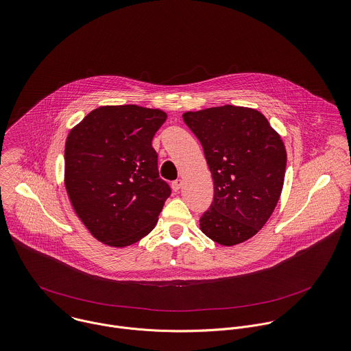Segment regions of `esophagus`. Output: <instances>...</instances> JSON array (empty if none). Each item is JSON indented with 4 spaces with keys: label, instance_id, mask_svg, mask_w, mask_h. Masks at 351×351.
<instances>
[{
    "label": "esophagus",
    "instance_id": "1",
    "mask_svg": "<svg viewBox=\"0 0 351 351\" xmlns=\"http://www.w3.org/2000/svg\"><path fill=\"white\" fill-rule=\"evenodd\" d=\"M182 183H183L182 179H178V180L172 182V190H173L175 193H178V191L182 189Z\"/></svg>",
    "mask_w": 351,
    "mask_h": 351
}]
</instances>
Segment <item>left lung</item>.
<instances>
[{"mask_svg": "<svg viewBox=\"0 0 351 351\" xmlns=\"http://www.w3.org/2000/svg\"><path fill=\"white\" fill-rule=\"evenodd\" d=\"M201 142L214 183V199L201 221L213 241L232 247L254 237L280 201L286 149L255 108L221 106L183 114Z\"/></svg>", "mask_w": 351, "mask_h": 351, "instance_id": "1", "label": "left lung"}]
</instances>
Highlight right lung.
<instances>
[{"instance_id": "1", "label": "right lung", "mask_w": 351, "mask_h": 351, "mask_svg": "<svg viewBox=\"0 0 351 351\" xmlns=\"http://www.w3.org/2000/svg\"><path fill=\"white\" fill-rule=\"evenodd\" d=\"M165 119L158 108L101 106L68 134L64 182L71 208L108 247L125 248L149 234L171 195L152 147Z\"/></svg>"}]
</instances>
